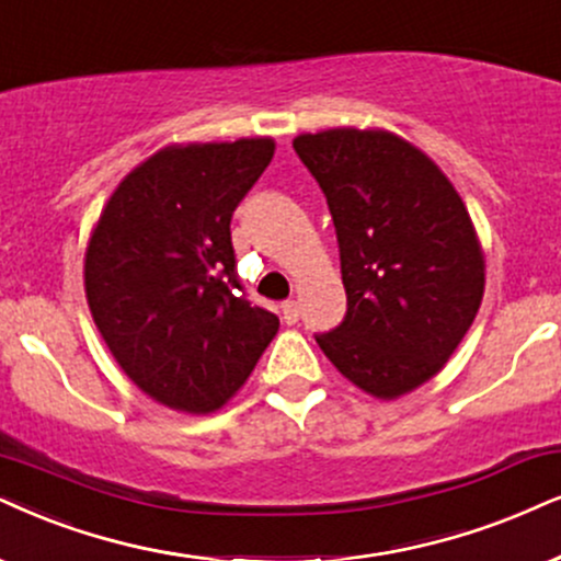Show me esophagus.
<instances>
[{
	"instance_id": "obj_1",
	"label": "esophagus",
	"mask_w": 561,
	"mask_h": 561,
	"mask_svg": "<svg viewBox=\"0 0 561 561\" xmlns=\"http://www.w3.org/2000/svg\"><path fill=\"white\" fill-rule=\"evenodd\" d=\"M282 318H285V321H287L289 325L300 321V305H297V300L282 302Z\"/></svg>"
}]
</instances>
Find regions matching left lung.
Segmentation results:
<instances>
[{
  "label": "left lung",
  "mask_w": 561,
  "mask_h": 561,
  "mask_svg": "<svg viewBox=\"0 0 561 561\" xmlns=\"http://www.w3.org/2000/svg\"><path fill=\"white\" fill-rule=\"evenodd\" d=\"M325 194L346 316L316 336L346 380L380 401L443 370L484 297V253L463 198L422 150L382 129L293 141Z\"/></svg>",
  "instance_id": "left-lung-1"
}]
</instances>
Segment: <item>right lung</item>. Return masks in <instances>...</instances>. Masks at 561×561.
I'll return each instance as SVG.
<instances>
[{"label": "right lung", "mask_w": 561, "mask_h": 561, "mask_svg": "<svg viewBox=\"0 0 561 561\" xmlns=\"http://www.w3.org/2000/svg\"><path fill=\"white\" fill-rule=\"evenodd\" d=\"M274 158V139L170 145L113 191L84 253L92 321L122 370L162 407H225L279 331L245 300L232 211Z\"/></svg>", "instance_id": "right-lung-1"}]
</instances>
